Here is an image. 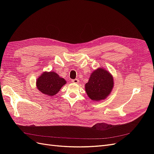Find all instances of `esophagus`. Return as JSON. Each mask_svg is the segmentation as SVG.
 Returning <instances> with one entry per match:
<instances>
[{
	"label": "esophagus",
	"mask_w": 154,
	"mask_h": 154,
	"mask_svg": "<svg viewBox=\"0 0 154 154\" xmlns=\"http://www.w3.org/2000/svg\"><path fill=\"white\" fill-rule=\"evenodd\" d=\"M71 82H72V83H79L78 79H74V80H71Z\"/></svg>",
	"instance_id": "1"
}]
</instances>
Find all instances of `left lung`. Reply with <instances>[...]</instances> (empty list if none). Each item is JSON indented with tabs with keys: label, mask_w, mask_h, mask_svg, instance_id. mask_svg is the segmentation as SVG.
I'll return each mask as SVG.
<instances>
[{
	"label": "left lung",
	"mask_w": 154,
	"mask_h": 154,
	"mask_svg": "<svg viewBox=\"0 0 154 154\" xmlns=\"http://www.w3.org/2000/svg\"><path fill=\"white\" fill-rule=\"evenodd\" d=\"M114 81L111 74L103 69H97L93 72L85 84V91L93 101L104 100L113 88Z\"/></svg>",
	"instance_id": "obj_1"
}]
</instances>
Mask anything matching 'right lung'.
<instances>
[{
	"label": "right lung",
	"instance_id": "1",
	"mask_svg": "<svg viewBox=\"0 0 154 154\" xmlns=\"http://www.w3.org/2000/svg\"><path fill=\"white\" fill-rule=\"evenodd\" d=\"M66 83V81L54 72H45L37 79L36 86L43 94L53 96Z\"/></svg>",
	"mask_w": 154,
	"mask_h": 154
}]
</instances>
